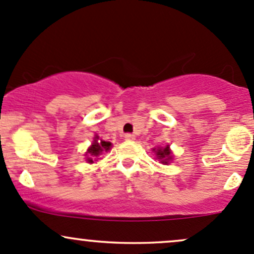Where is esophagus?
<instances>
[{"label":"esophagus","instance_id":"obj_1","mask_svg":"<svg viewBox=\"0 0 254 254\" xmlns=\"http://www.w3.org/2000/svg\"><path fill=\"white\" fill-rule=\"evenodd\" d=\"M124 138L127 141H132V140H135V135H132V133H125Z\"/></svg>","mask_w":254,"mask_h":254}]
</instances>
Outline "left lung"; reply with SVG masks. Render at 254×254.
Listing matches in <instances>:
<instances>
[{"mask_svg":"<svg viewBox=\"0 0 254 254\" xmlns=\"http://www.w3.org/2000/svg\"><path fill=\"white\" fill-rule=\"evenodd\" d=\"M155 153H157L158 159H160L163 164H168L170 159H171V152H170L169 146H166L165 148H159L158 150H155Z\"/></svg>","mask_w":254,"mask_h":254,"instance_id":"obj_1","label":"left lung"}]
</instances>
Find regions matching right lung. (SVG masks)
<instances>
[{"label": "right lung", "instance_id": "right-lung-1", "mask_svg": "<svg viewBox=\"0 0 254 254\" xmlns=\"http://www.w3.org/2000/svg\"><path fill=\"white\" fill-rule=\"evenodd\" d=\"M110 147H111V142L99 140V137L96 136L95 140L93 142V144H91V147L88 149V153L91 155V157H97V155H99L101 152H104V150L107 152V150L110 149ZM86 160H88L89 163H94L93 158H88Z\"/></svg>", "mask_w": 254, "mask_h": 254}]
</instances>
